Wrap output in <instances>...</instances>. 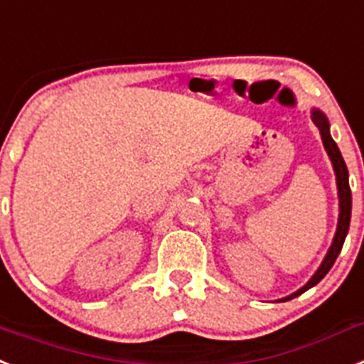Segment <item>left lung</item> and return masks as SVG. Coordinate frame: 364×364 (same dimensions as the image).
Listing matches in <instances>:
<instances>
[{"label":"left lung","instance_id":"obj_1","mask_svg":"<svg viewBox=\"0 0 364 364\" xmlns=\"http://www.w3.org/2000/svg\"><path fill=\"white\" fill-rule=\"evenodd\" d=\"M313 123L316 125V129L321 130L322 141H324L326 152H328V156L331 158V164H333L335 175H337V186H338V204H341V213H338V225H337V234L333 237V243H331L330 250L326 254L324 262L322 265L318 267V271L315 272L309 282L304 285L302 289H298L296 293L291 294V296L284 298V300H291L294 296H300L302 293H306L307 289H311L313 285H316L324 278L330 269L333 267L335 259L343 250L344 239H346L348 228H350V217H352V191H350V184H348V167L344 164L343 156H341V151H338L337 144L333 141V138L330 136V125H328V119L322 114L321 110H313Z\"/></svg>","mask_w":364,"mask_h":364}]
</instances>
